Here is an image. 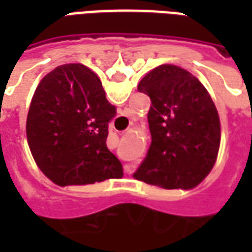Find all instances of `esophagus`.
<instances>
[{
  "instance_id": "1",
  "label": "esophagus",
  "mask_w": 252,
  "mask_h": 252,
  "mask_svg": "<svg viewBox=\"0 0 252 252\" xmlns=\"http://www.w3.org/2000/svg\"><path fill=\"white\" fill-rule=\"evenodd\" d=\"M133 169H135V167H133L132 164H126V166H124V170H126V174H131L132 171H133Z\"/></svg>"
}]
</instances>
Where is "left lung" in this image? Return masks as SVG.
I'll use <instances>...</instances> for the list:
<instances>
[{
	"label": "left lung",
	"instance_id": "8db88e82",
	"mask_svg": "<svg viewBox=\"0 0 252 252\" xmlns=\"http://www.w3.org/2000/svg\"><path fill=\"white\" fill-rule=\"evenodd\" d=\"M137 90L151 99V146L133 177L163 189H191L209 174L220 147V119L204 85L189 71L162 64Z\"/></svg>",
	"mask_w": 252,
	"mask_h": 252
}]
</instances>
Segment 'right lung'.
Instances as JSON below:
<instances>
[{
	"label": "right lung",
	"instance_id": "1",
	"mask_svg": "<svg viewBox=\"0 0 252 252\" xmlns=\"http://www.w3.org/2000/svg\"><path fill=\"white\" fill-rule=\"evenodd\" d=\"M116 108L99 78L81 63L54 68L37 85L27 117V139L36 164L59 186L88 185L123 177L106 147Z\"/></svg>",
	"mask_w": 252,
	"mask_h": 252
}]
</instances>
